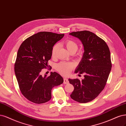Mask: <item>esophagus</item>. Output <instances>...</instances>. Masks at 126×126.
<instances>
[{"label":"esophagus","mask_w":126,"mask_h":126,"mask_svg":"<svg viewBox=\"0 0 126 126\" xmlns=\"http://www.w3.org/2000/svg\"><path fill=\"white\" fill-rule=\"evenodd\" d=\"M63 83L66 84L69 83V81H68L67 78H64V79H63Z\"/></svg>","instance_id":"esophagus-1"}]
</instances>
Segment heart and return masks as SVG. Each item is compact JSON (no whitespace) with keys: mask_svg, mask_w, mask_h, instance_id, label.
Wrapping results in <instances>:
<instances>
[{"mask_svg":"<svg viewBox=\"0 0 126 126\" xmlns=\"http://www.w3.org/2000/svg\"><path fill=\"white\" fill-rule=\"evenodd\" d=\"M63 45L66 46L68 50L70 53H75L78 50V44L74 40L69 39L63 42ZM58 50V45H55L52 49L51 56L52 57H55L57 54ZM73 68V64L71 63L66 62H60L56 64V68L57 70L63 75H67Z\"/></svg>","mask_w":126,"mask_h":126,"instance_id":"obj_1","label":"heart"}]
</instances>
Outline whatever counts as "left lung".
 <instances>
[{"mask_svg": "<svg viewBox=\"0 0 126 126\" xmlns=\"http://www.w3.org/2000/svg\"><path fill=\"white\" fill-rule=\"evenodd\" d=\"M82 42L84 52L75 71L79 76L84 73V79H69L74 86L70 95L73 100L88 103L96 98L104 89L111 68L110 50L106 43L89 31L70 33Z\"/></svg>", "mask_w": 126, "mask_h": 126, "instance_id": "obj_1", "label": "left lung"}]
</instances>
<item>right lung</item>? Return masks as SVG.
Masks as SVG:
<instances>
[{
    "label": "right lung",
    "instance_id": "add662e5",
    "mask_svg": "<svg viewBox=\"0 0 126 126\" xmlns=\"http://www.w3.org/2000/svg\"><path fill=\"white\" fill-rule=\"evenodd\" d=\"M64 34L40 32L28 37L20 45L15 63V72L21 93L29 101L36 104L49 101L52 88L63 83L59 73L41 75L48 67L54 45Z\"/></svg>",
    "mask_w": 126,
    "mask_h": 126
}]
</instances>
